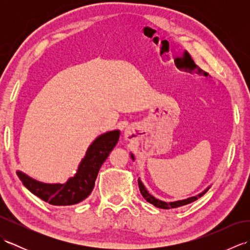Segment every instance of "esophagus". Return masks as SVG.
Wrapping results in <instances>:
<instances>
[{
  "label": "esophagus",
  "instance_id": "obj_1",
  "mask_svg": "<svg viewBox=\"0 0 250 250\" xmlns=\"http://www.w3.org/2000/svg\"><path fill=\"white\" fill-rule=\"evenodd\" d=\"M125 139H126V140H129V139H128V134H125Z\"/></svg>",
  "mask_w": 250,
  "mask_h": 250
}]
</instances>
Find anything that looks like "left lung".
<instances>
[{
  "mask_svg": "<svg viewBox=\"0 0 250 250\" xmlns=\"http://www.w3.org/2000/svg\"><path fill=\"white\" fill-rule=\"evenodd\" d=\"M131 158H132V160H134V156L132 155V153H131ZM139 187H140V191H141V193L143 195V198H144L147 202H149L150 204L158 207V208H163V209L176 208V207H180V206H183V205H187L189 203H192V202H194L195 200H198L199 198H201L202 195L205 194L207 191H208V189H209V187H207L203 191V192L199 193L198 195L191 196V198L185 199V200H179V201H175V202H164V201H161V200H159V199H156L155 196L151 195L149 192H148L147 189L145 188V186L143 185V183L141 182V179H139Z\"/></svg>",
  "mask_w": 250,
  "mask_h": 250,
  "instance_id": "obj_1",
  "label": "left lung"
}]
</instances>
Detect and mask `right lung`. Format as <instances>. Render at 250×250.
I'll return each instance as SVG.
<instances>
[{
  "label": "right lung",
  "mask_w": 250,
  "mask_h": 250,
  "mask_svg": "<svg viewBox=\"0 0 250 250\" xmlns=\"http://www.w3.org/2000/svg\"><path fill=\"white\" fill-rule=\"evenodd\" d=\"M119 130L101 134L87 149L75 176L65 184H45L18 171L17 175L24 187L40 199L51 205H74L83 201L94 188V182L104 161L118 143Z\"/></svg>",
  "instance_id": "obj_1"
}]
</instances>
